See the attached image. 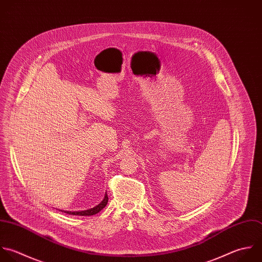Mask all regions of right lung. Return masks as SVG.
Wrapping results in <instances>:
<instances>
[{
  "instance_id": "obj_1",
  "label": "right lung",
  "mask_w": 262,
  "mask_h": 262,
  "mask_svg": "<svg viewBox=\"0 0 262 262\" xmlns=\"http://www.w3.org/2000/svg\"><path fill=\"white\" fill-rule=\"evenodd\" d=\"M108 203V196L107 193H105L104 199L100 202V204H98L97 206L91 208V209H86V210H82V211H66V210H61L62 212H66L68 214H72V215H81V216H90V215H94L97 214L98 212H100Z\"/></svg>"
}]
</instances>
